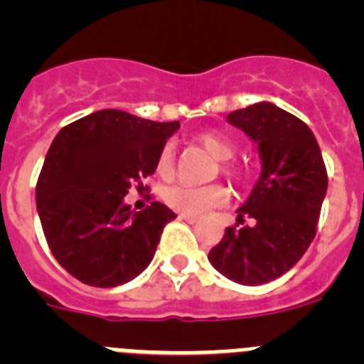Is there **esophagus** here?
<instances>
[{
	"instance_id": "esophagus-1",
	"label": "esophagus",
	"mask_w": 364,
	"mask_h": 364,
	"mask_svg": "<svg viewBox=\"0 0 364 364\" xmlns=\"http://www.w3.org/2000/svg\"><path fill=\"white\" fill-rule=\"evenodd\" d=\"M180 218H184V220L189 222V224H195V222L198 220V217H193V215H186V213H180Z\"/></svg>"
}]
</instances>
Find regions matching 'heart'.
Wrapping results in <instances>:
<instances>
[{"instance_id": "heart-1", "label": "heart", "mask_w": 364, "mask_h": 364, "mask_svg": "<svg viewBox=\"0 0 364 364\" xmlns=\"http://www.w3.org/2000/svg\"><path fill=\"white\" fill-rule=\"evenodd\" d=\"M198 144L204 147L211 156H215L217 160H220L218 167L220 171L226 176L233 180L240 178V171L233 164H230L228 160L235 154V146L231 144V140H228L224 134L215 133V131H202L195 136ZM173 159H175V153H173L171 146H164L162 151L159 153V159H156V173H159L162 178L171 176L173 173ZM164 200L167 202V205H171L173 210L182 211L186 215H193V217H198V215L205 213L208 210H213L217 205H222L228 200V191L226 188H222L220 184H208V186H189V184H175L171 188H167L164 193Z\"/></svg>"}]
</instances>
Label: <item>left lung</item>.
I'll return each mask as SVG.
<instances>
[{
    "label": "left lung",
    "instance_id": "8db88e82",
    "mask_svg": "<svg viewBox=\"0 0 364 364\" xmlns=\"http://www.w3.org/2000/svg\"><path fill=\"white\" fill-rule=\"evenodd\" d=\"M228 122L259 146L262 171L237 210V224L226 228L208 259L230 281L264 284L294 268L314 240L326 166L310 127L269 102L230 112ZM244 220H252L250 227Z\"/></svg>",
    "mask_w": 364,
    "mask_h": 364
}]
</instances>
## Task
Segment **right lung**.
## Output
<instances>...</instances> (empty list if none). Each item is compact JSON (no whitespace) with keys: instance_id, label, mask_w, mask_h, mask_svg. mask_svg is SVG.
I'll return each mask as SVG.
<instances>
[{"instance_id":"right-lung-1","label":"right lung","mask_w":364,"mask_h":364,"mask_svg":"<svg viewBox=\"0 0 364 364\" xmlns=\"http://www.w3.org/2000/svg\"><path fill=\"white\" fill-rule=\"evenodd\" d=\"M178 127L104 109L53 140L38 176V213L54 259L83 284L120 286L153 260L164 226L176 215L160 202L134 213L124 197L133 186L144 189Z\"/></svg>"}]
</instances>
